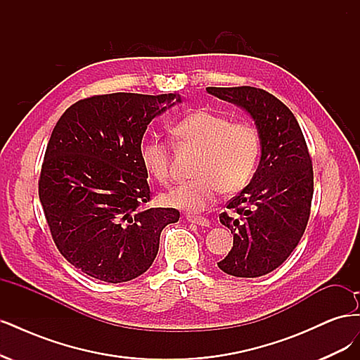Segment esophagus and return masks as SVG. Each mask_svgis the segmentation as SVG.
Returning <instances> with one entry per match:
<instances>
[{"label":"esophagus","instance_id":"1","mask_svg":"<svg viewBox=\"0 0 360 360\" xmlns=\"http://www.w3.org/2000/svg\"><path fill=\"white\" fill-rule=\"evenodd\" d=\"M186 219H188V222H192V224H197V225H201V226H209L210 225V222H209V219H205V217H202V216H186Z\"/></svg>","mask_w":360,"mask_h":360}]
</instances>
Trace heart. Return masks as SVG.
<instances>
[{"instance_id": "heart-1", "label": "heart", "mask_w": 360, "mask_h": 360, "mask_svg": "<svg viewBox=\"0 0 360 360\" xmlns=\"http://www.w3.org/2000/svg\"><path fill=\"white\" fill-rule=\"evenodd\" d=\"M180 146L200 148L191 181L177 184L162 195V202L171 209L201 212L212 205L217 195L242 191L252 179L259 158V134L248 122L230 118L207 110L183 117L171 127ZM141 162L159 183L169 181V146L165 141L150 138L141 146Z\"/></svg>"}]
</instances>
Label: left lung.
Wrapping results in <instances>:
<instances>
[{
  "instance_id": "1",
  "label": "left lung",
  "mask_w": 360,
  "mask_h": 360,
  "mask_svg": "<svg viewBox=\"0 0 360 360\" xmlns=\"http://www.w3.org/2000/svg\"><path fill=\"white\" fill-rule=\"evenodd\" d=\"M207 93L240 106L254 118L261 159L252 180L226 204L219 221L233 248L217 263L225 274L258 278L290 257L308 225L314 193L312 160L296 117L274 94L255 86H207Z\"/></svg>"
}]
</instances>
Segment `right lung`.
Wrapping results in <instances>:
<instances>
[{"label":"right lung","instance_id":"right-lung-1","mask_svg":"<svg viewBox=\"0 0 360 360\" xmlns=\"http://www.w3.org/2000/svg\"><path fill=\"white\" fill-rule=\"evenodd\" d=\"M179 94L112 93L68 108L52 130L39 198L53 242L72 266L103 282L143 275L176 209H148L141 141Z\"/></svg>","mask_w":360,"mask_h":360}]
</instances>
